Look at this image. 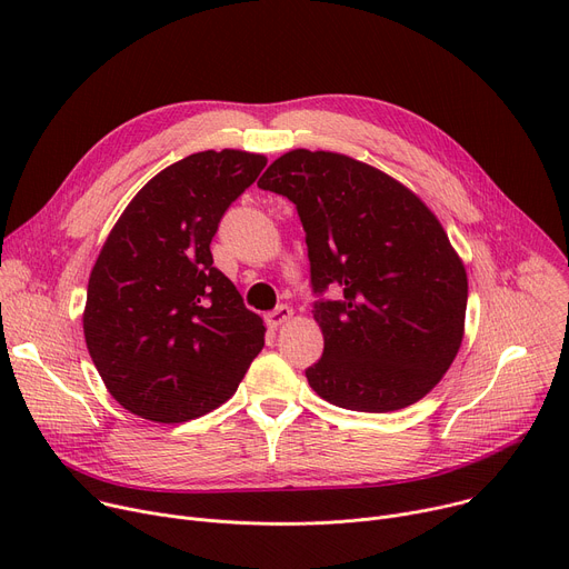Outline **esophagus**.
Wrapping results in <instances>:
<instances>
[{
  "label": "esophagus",
  "mask_w": 569,
  "mask_h": 569,
  "mask_svg": "<svg viewBox=\"0 0 569 569\" xmlns=\"http://www.w3.org/2000/svg\"><path fill=\"white\" fill-rule=\"evenodd\" d=\"M290 318H292V309H290L288 305H281V307H277L274 311L267 313V325H269V327H281V325L288 322Z\"/></svg>",
  "instance_id": "esophagus-1"
}]
</instances>
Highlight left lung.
Segmentation results:
<instances>
[{
    "mask_svg": "<svg viewBox=\"0 0 569 569\" xmlns=\"http://www.w3.org/2000/svg\"><path fill=\"white\" fill-rule=\"evenodd\" d=\"M258 187L295 202L307 232L313 318L325 337L307 369L339 408L390 412L427 397L463 339L466 267L431 209L382 170L292 149ZM337 289L339 301L321 295Z\"/></svg>",
    "mask_w": 569,
    "mask_h": 569,
    "instance_id": "1",
    "label": "left lung"
}]
</instances>
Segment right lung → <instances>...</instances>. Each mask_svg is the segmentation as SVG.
<instances>
[{"label": "right lung", "instance_id": "obj_1", "mask_svg": "<svg viewBox=\"0 0 569 569\" xmlns=\"http://www.w3.org/2000/svg\"><path fill=\"white\" fill-rule=\"evenodd\" d=\"M264 166L239 149L191 154L149 179L106 239L84 341L108 392L142 420L177 425L219 408L264 346L262 318L209 251Z\"/></svg>", "mask_w": 569, "mask_h": 569}]
</instances>
